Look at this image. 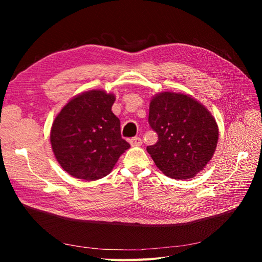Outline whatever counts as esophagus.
<instances>
[{"label":"esophagus","mask_w":262,"mask_h":262,"mask_svg":"<svg viewBox=\"0 0 262 262\" xmlns=\"http://www.w3.org/2000/svg\"><path fill=\"white\" fill-rule=\"evenodd\" d=\"M130 144L132 146H140L142 144V140L139 137H134V138L130 139Z\"/></svg>","instance_id":"esophagus-1"}]
</instances>
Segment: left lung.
<instances>
[{
	"label": "left lung",
	"instance_id": "left-lung-1",
	"mask_svg": "<svg viewBox=\"0 0 262 262\" xmlns=\"http://www.w3.org/2000/svg\"><path fill=\"white\" fill-rule=\"evenodd\" d=\"M148 124L158 140L146 150L157 167L170 178L193 177L215 150L219 140L215 119L187 95L158 94L150 100Z\"/></svg>",
	"mask_w": 262,
	"mask_h": 262
}]
</instances>
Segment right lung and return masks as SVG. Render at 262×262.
Listing matches in <instances>:
<instances>
[{
	"instance_id": "right-lung-1",
	"label": "right lung",
	"mask_w": 262,
	"mask_h": 262,
	"mask_svg": "<svg viewBox=\"0 0 262 262\" xmlns=\"http://www.w3.org/2000/svg\"><path fill=\"white\" fill-rule=\"evenodd\" d=\"M113 94L90 91L70 100L54 119L51 145L61 167L71 176L96 180L112 171L130 147L121 138L120 120L112 112Z\"/></svg>"
}]
</instances>
